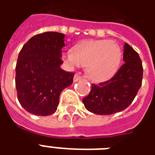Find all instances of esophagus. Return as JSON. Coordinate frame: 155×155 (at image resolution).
I'll return each instance as SVG.
<instances>
[{
  "label": "esophagus",
  "instance_id": "1",
  "mask_svg": "<svg viewBox=\"0 0 155 155\" xmlns=\"http://www.w3.org/2000/svg\"><path fill=\"white\" fill-rule=\"evenodd\" d=\"M81 79H82V77H81L80 74H75L74 76V82H77V81H81Z\"/></svg>",
  "mask_w": 155,
  "mask_h": 155
}]
</instances>
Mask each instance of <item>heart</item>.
Wrapping results in <instances>:
<instances>
[{"mask_svg": "<svg viewBox=\"0 0 155 155\" xmlns=\"http://www.w3.org/2000/svg\"><path fill=\"white\" fill-rule=\"evenodd\" d=\"M63 59L74 66H86L88 77L94 82L101 83L110 80L117 72L121 52L114 41L97 40L75 46L71 53L63 54Z\"/></svg>", "mask_w": 155, "mask_h": 155, "instance_id": "heart-1", "label": "heart"}]
</instances>
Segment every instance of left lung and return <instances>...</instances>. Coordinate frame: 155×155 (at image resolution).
<instances>
[{"label": "left lung", "mask_w": 155, "mask_h": 155, "mask_svg": "<svg viewBox=\"0 0 155 155\" xmlns=\"http://www.w3.org/2000/svg\"><path fill=\"white\" fill-rule=\"evenodd\" d=\"M124 63L110 80L92 84L91 93L82 101L88 110L96 114H112L125 110L142 84L143 65L139 54L125 43Z\"/></svg>", "instance_id": "8db88e82"}]
</instances>
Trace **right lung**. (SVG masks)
I'll list each match as a JSON object with an SVG mask.
<instances>
[{
	"mask_svg": "<svg viewBox=\"0 0 155 155\" xmlns=\"http://www.w3.org/2000/svg\"><path fill=\"white\" fill-rule=\"evenodd\" d=\"M64 35H35L20 51L15 66V87L20 104L35 115L46 116L57 110L61 91L73 83L74 74L61 68Z\"/></svg>",
	"mask_w": 155,
	"mask_h": 155,
	"instance_id": "add662e5",
	"label": "right lung"
}]
</instances>
